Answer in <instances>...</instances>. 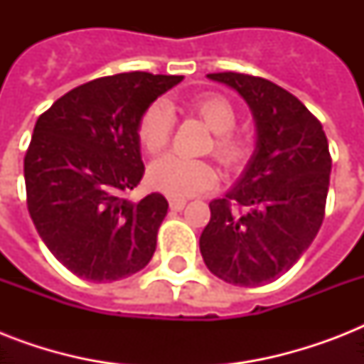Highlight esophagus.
Here are the masks:
<instances>
[{
    "mask_svg": "<svg viewBox=\"0 0 364 364\" xmlns=\"http://www.w3.org/2000/svg\"><path fill=\"white\" fill-rule=\"evenodd\" d=\"M185 205H187V200L185 198H170V208L173 211H181Z\"/></svg>",
    "mask_w": 364,
    "mask_h": 364,
    "instance_id": "obj_1",
    "label": "esophagus"
}]
</instances>
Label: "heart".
<instances>
[{
    "label": "heart",
    "mask_w": 364,
    "mask_h": 364,
    "mask_svg": "<svg viewBox=\"0 0 364 364\" xmlns=\"http://www.w3.org/2000/svg\"><path fill=\"white\" fill-rule=\"evenodd\" d=\"M188 111L198 115L215 132L213 153L223 164L238 166L249 153V137L242 132H234L236 111L227 100L215 94H204L191 100ZM173 130V113L164 102H154L145 109L137 124V137L149 154H156L168 147ZM149 179L154 188L173 198H188L194 194L210 191L217 183V170L205 160H191L168 154L149 168Z\"/></svg>",
    "instance_id": "b5f03b06"
}]
</instances>
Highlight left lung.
<instances>
[{
    "instance_id": "obj_1",
    "label": "left lung",
    "mask_w": 364,
    "mask_h": 364,
    "mask_svg": "<svg viewBox=\"0 0 364 364\" xmlns=\"http://www.w3.org/2000/svg\"><path fill=\"white\" fill-rule=\"evenodd\" d=\"M208 79L245 100L257 145L238 183L210 202L200 253L223 282L259 287L283 276L321 228L333 166L327 136L299 98L262 77L225 71Z\"/></svg>"
}]
</instances>
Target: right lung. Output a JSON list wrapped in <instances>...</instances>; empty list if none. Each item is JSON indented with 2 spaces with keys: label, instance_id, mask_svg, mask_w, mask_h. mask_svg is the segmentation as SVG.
<instances>
[{
  "label": "right lung",
  "instance_id": "right-lung-1",
  "mask_svg": "<svg viewBox=\"0 0 364 364\" xmlns=\"http://www.w3.org/2000/svg\"><path fill=\"white\" fill-rule=\"evenodd\" d=\"M181 75L102 77L56 100L24 156L28 211L48 251L75 276L117 282L149 264L168 213L159 193L122 198L143 177L137 124Z\"/></svg>",
  "mask_w": 364,
  "mask_h": 364
}]
</instances>
